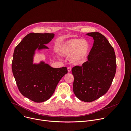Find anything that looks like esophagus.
I'll return each mask as SVG.
<instances>
[{"label": "esophagus", "mask_w": 131, "mask_h": 131, "mask_svg": "<svg viewBox=\"0 0 131 131\" xmlns=\"http://www.w3.org/2000/svg\"><path fill=\"white\" fill-rule=\"evenodd\" d=\"M71 68L70 67H67V70H68V72H70L71 71Z\"/></svg>", "instance_id": "esophagus-1"}]
</instances>
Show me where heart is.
Wrapping results in <instances>:
<instances>
[{
  "label": "heart",
  "instance_id": "obj_1",
  "mask_svg": "<svg viewBox=\"0 0 131 131\" xmlns=\"http://www.w3.org/2000/svg\"><path fill=\"white\" fill-rule=\"evenodd\" d=\"M59 51L63 56H70V60L72 63L83 64L87 61L91 47L88 41L74 38L64 42L60 47Z\"/></svg>",
  "mask_w": 131,
  "mask_h": 131
}]
</instances>
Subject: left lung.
<instances>
[{
    "label": "left lung",
    "instance_id": "1",
    "mask_svg": "<svg viewBox=\"0 0 131 131\" xmlns=\"http://www.w3.org/2000/svg\"><path fill=\"white\" fill-rule=\"evenodd\" d=\"M94 39L88 61L81 66H75L71 71L74 77V95L84 102L94 101L107 93L115 76L116 55L114 49L102 34H86Z\"/></svg>",
    "mask_w": 131,
    "mask_h": 131
}]
</instances>
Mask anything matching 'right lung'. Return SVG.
<instances>
[{"mask_svg": "<svg viewBox=\"0 0 131 131\" xmlns=\"http://www.w3.org/2000/svg\"><path fill=\"white\" fill-rule=\"evenodd\" d=\"M54 37V34L29 33L14 51L12 70L18 89L23 96L36 103L49 100L68 72L66 67L53 68L43 61L33 63L36 50L49 49L46 45Z\"/></svg>", "mask_w": 131, "mask_h": 131, "instance_id": "1", "label": "right lung"}]
</instances>
